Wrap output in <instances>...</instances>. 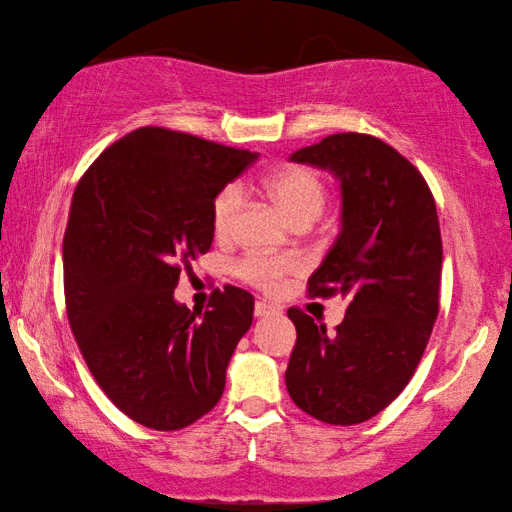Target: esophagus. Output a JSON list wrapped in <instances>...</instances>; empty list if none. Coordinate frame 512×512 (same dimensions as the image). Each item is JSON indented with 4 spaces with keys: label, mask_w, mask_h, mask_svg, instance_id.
Wrapping results in <instances>:
<instances>
[{
    "label": "esophagus",
    "mask_w": 512,
    "mask_h": 512,
    "mask_svg": "<svg viewBox=\"0 0 512 512\" xmlns=\"http://www.w3.org/2000/svg\"><path fill=\"white\" fill-rule=\"evenodd\" d=\"M275 314H280V309L273 307L271 302H266V300L255 302V316L257 318H266V316H275Z\"/></svg>",
    "instance_id": "34e87169"
}]
</instances>
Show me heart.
<instances>
[{"mask_svg":"<svg viewBox=\"0 0 512 512\" xmlns=\"http://www.w3.org/2000/svg\"><path fill=\"white\" fill-rule=\"evenodd\" d=\"M264 192L296 225H309L316 221L327 198V187L320 173L311 167H300V164L271 173L264 180ZM241 205H244V192L237 183L225 185L214 196L210 219L216 237H228L235 230ZM296 268L298 264L291 257L246 255L235 264V273L257 289L275 291L284 277Z\"/></svg>","mask_w":512,"mask_h":512,"instance_id":"obj_1","label":"heart"}]
</instances>
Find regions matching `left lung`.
<instances>
[{
    "label": "left lung",
    "mask_w": 512,
    "mask_h": 512,
    "mask_svg": "<svg viewBox=\"0 0 512 512\" xmlns=\"http://www.w3.org/2000/svg\"><path fill=\"white\" fill-rule=\"evenodd\" d=\"M289 160L341 180V232L307 284L309 296L350 302L334 332L287 311L298 339L284 379L298 409L348 427L404 391L429 343L443 271L436 201L422 173L372 135H329Z\"/></svg>",
    "instance_id": "8db88e82"
}]
</instances>
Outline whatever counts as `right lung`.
Returning a JSON list of instances; mask_svg holds the SVG:
<instances>
[{
  "mask_svg": "<svg viewBox=\"0 0 512 512\" xmlns=\"http://www.w3.org/2000/svg\"><path fill=\"white\" fill-rule=\"evenodd\" d=\"M255 160L144 126L108 146L74 189L63 239L69 327L101 391L144 427H189L221 400L255 298L228 284L196 314L173 289L212 246L214 196Z\"/></svg>",
  "mask_w": 512,
  "mask_h": 512,
  "instance_id": "obj_1",
  "label": "right lung"
}]
</instances>
